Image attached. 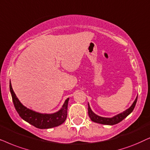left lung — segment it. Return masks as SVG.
I'll return each instance as SVG.
<instances>
[{
	"mask_svg": "<svg viewBox=\"0 0 150 150\" xmlns=\"http://www.w3.org/2000/svg\"><path fill=\"white\" fill-rule=\"evenodd\" d=\"M138 97V96H137ZM137 98L135 99L134 101L130 107L128 109H127L126 110L123 111V112L119 113L118 115L114 116L113 117H111V118H108V117H100V116L97 115L92 111V110L90 107L89 103H88V116L91 118V119L94 122L97 123H101V124L103 125H115L117 123L121 122V121L123 120L125 117H127L129 114H130L133 111L134 108L136 103H137Z\"/></svg>",
	"mask_w": 150,
	"mask_h": 150,
	"instance_id": "obj_1",
	"label": "left lung"
}]
</instances>
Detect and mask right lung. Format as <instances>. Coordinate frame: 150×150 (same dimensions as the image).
<instances>
[{
  "mask_svg": "<svg viewBox=\"0 0 150 150\" xmlns=\"http://www.w3.org/2000/svg\"><path fill=\"white\" fill-rule=\"evenodd\" d=\"M9 90L12 97L13 105L20 117L23 120L37 128L49 129L59 126V125L62 124L67 119L68 103L69 98L66 99L62 107L59 111L52 114H42L27 108L22 104L13 91L11 81L9 82Z\"/></svg>",
  "mask_w": 150,
  "mask_h": 150,
  "instance_id": "add662e5",
  "label": "right lung"
}]
</instances>
